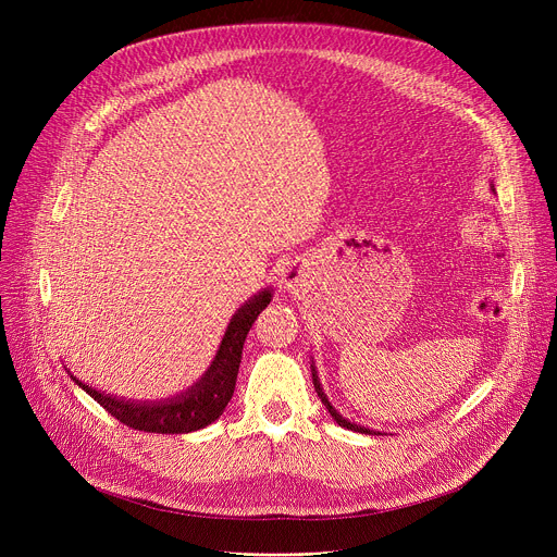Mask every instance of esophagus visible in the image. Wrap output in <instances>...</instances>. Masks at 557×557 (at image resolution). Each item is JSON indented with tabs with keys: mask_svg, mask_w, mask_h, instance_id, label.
I'll list each match as a JSON object with an SVG mask.
<instances>
[{
	"mask_svg": "<svg viewBox=\"0 0 557 557\" xmlns=\"http://www.w3.org/2000/svg\"><path fill=\"white\" fill-rule=\"evenodd\" d=\"M282 282L288 290H296L305 284V273L298 263H286V267L282 269Z\"/></svg>",
	"mask_w": 557,
	"mask_h": 557,
	"instance_id": "obj_1",
	"label": "esophagus"
}]
</instances>
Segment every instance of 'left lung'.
I'll use <instances>...</instances> for the list:
<instances>
[{"label":"left lung","mask_w":557,"mask_h":557,"mask_svg":"<svg viewBox=\"0 0 557 557\" xmlns=\"http://www.w3.org/2000/svg\"><path fill=\"white\" fill-rule=\"evenodd\" d=\"M311 374H313V388H315V393H318V397H320V401L325 404V408L330 411V416L338 422V426H345V429H349V431H359V433H379V431H372V429H366V426H361V424H355V422H349L347 418H343L336 408L332 406V401L327 399V395H325V391H323V386H320V382H318V372H315V366H311Z\"/></svg>","instance_id":"obj_1"}]
</instances>
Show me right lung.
I'll return each instance as SVG.
<instances>
[{
  "mask_svg": "<svg viewBox=\"0 0 557 557\" xmlns=\"http://www.w3.org/2000/svg\"><path fill=\"white\" fill-rule=\"evenodd\" d=\"M271 298H273L271 290H261V294L252 296L237 313H234L208 372H205L191 388L166 401L116 399L112 395L95 391L90 384L78 382L70 370L67 372L74 382L97 404H101L112 418L124 422L131 429L146 431V433L198 431L219 420V416L225 411V406L234 393V384H237L246 336L257 315L269 307Z\"/></svg>",
  "mask_w": 557,
  "mask_h": 557,
  "instance_id": "obj_1",
  "label": "right lung"
}]
</instances>
